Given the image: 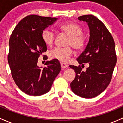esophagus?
Segmentation results:
<instances>
[{"label": "esophagus", "instance_id": "esophagus-1", "mask_svg": "<svg viewBox=\"0 0 123 123\" xmlns=\"http://www.w3.org/2000/svg\"><path fill=\"white\" fill-rule=\"evenodd\" d=\"M61 67L62 68H67L68 67V65H67V64H65L64 62H61Z\"/></svg>", "mask_w": 123, "mask_h": 123}]
</instances>
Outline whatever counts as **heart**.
<instances>
[{
    "label": "heart",
    "instance_id": "1",
    "mask_svg": "<svg viewBox=\"0 0 123 123\" xmlns=\"http://www.w3.org/2000/svg\"><path fill=\"white\" fill-rule=\"evenodd\" d=\"M59 28L65 34L68 36L66 45L70 46L76 50H80L83 48L85 43V38L82 35L83 30L80 27L72 23L63 24L59 26ZM55 34L49 28H45L42 31V38L46 45L52 46L55 40ZM71 47L65 48H55L49 53L51 59H57L59 61L66 62L69 60L72 55Z\"/></svg>",
    "mask_w": 123,
    "mask_h": 123
}]
</instances>
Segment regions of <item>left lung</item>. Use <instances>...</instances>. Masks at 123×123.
Returning <instances> with one entry per match:
<instances>
[{"mask_svg": "<svg viewBox=\"0 0 123 123\" xmlns=\"http://www.w3.org/2000/svg\"><path fill=\"white\" fill-rule=\"evenodd\" d=\"M78 19L87 23L90 37L85 50L77 59L79 66H69L75 73L70 86L75 95L93 98L106 89L112 79L117 62L115 43L108 30L96 17L86 15L78 17ZM84 63L89 65L86 72L80 67Z\"/></svg>", "mask_w": 123, "mask_h": 123, "instance_id": "8db88e82", "label": "left lung"}]
</instances>
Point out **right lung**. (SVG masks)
<instances>
[{
  "label": "right lung",
  "instance_id": "1",
  "mask_svg": "<svg viewBox=\"0 0 123 123\" xmlns=\"http://www.w3.org/2000/svg\"><path fill=\"white\" fill-rule=\"evenodd\" d=\"M58 18L31 15L17 25L9 38L8 60L13 80L21 90L31 96H40L51 89L60 72L57 59L47 61L44 68L37 65L38 58L47 50L42 31Z\"/></svg>",
  "mask_w": 123,
  "mask_h": 123
}]
</instances>
